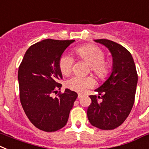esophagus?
<instances>
[{
  "label": "esophagus",
  "mask_w": 149,
  "mask_h": 149,
  "mask_svg": "<svg viewBox=\"0 0 149 149\" xmlns=\"http://www.w3.org/2000/svg\"><path fill=\"white\" fill-rule=\"evenodd\" d=\"M82 94H78V98H79V99L80 97H82Z\"/></svg>",
  "instance_id": "obj_1"
}]
</instances>
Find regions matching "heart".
<instances>
[{"instance_id":"obj_1","label":"heart","mask_w":149,"mask_h":149,"mask_svg":"<svg viewBox=\"0 0 149 149\" xmlns=\"http://www.w3.org/2000/svg\"><path fill=\"white\" fill-rule=\"evenodd\" d=\"M73 53L78 58L83 60L90 65L91 71L100 79H104L110 73L111 66L104 60L105 53L98 46L88 44L76 47ZM73 59L67 55H63L59 60V69L63 75L67 76L71 73ZM94 82L91 77L73 76L65 82L67 88L77 92H82L85 89L93 87Z\"/></svg>"}]
</instances>
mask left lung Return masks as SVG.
<instances>
[{
  "mask_svg": "<svg viewBox=\"0 0 149 149\" xmlns=\"http://www.w3.org/2000/svg\"><path fill=\"white\" fill-rule=\"evenodd\" d=\"M109 50L112 57L110 76L96 91L91 95V103L87 116L91 125L101 130H113L122 124L129 116L134 106L136 90L137 76L131 54L124 46L113 41L94 40Z\"/></svg>",
  "mask_w": 149,
  "mask_h": 149,
  "instance_id": "8db88e82",
  "label": "left lung"
}]
</instances>
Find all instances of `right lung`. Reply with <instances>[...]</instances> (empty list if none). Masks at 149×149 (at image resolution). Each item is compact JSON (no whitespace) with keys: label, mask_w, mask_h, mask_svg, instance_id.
Masks as SVG:
<instances>
[{"label":"right lung","mask_w":149,"mask_h":149,"mask_svg":"<svg viewBox=\"0 0 149 149\" xmlns=\"http://www.w3.org/2000/svg\"><path fill=\"white\" fill-rule=\"evenodd\" d=\"M75 40L47 39L30 46L18 71L20 101L28 119L36 127L54 132L64 127L70 112L78 97L66 88L63 94L52 97L60 89L62 79L59 60L62 54Z\"/></svg>","instance_id":"1"}]
</instances>
